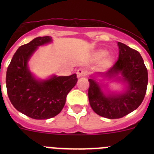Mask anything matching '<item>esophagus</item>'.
<instances>
[{"label": "esophagus", "instance_id": "1", "mask_svg": "<svg viewBox=\"0 0 154 154\" xmlns=\"http://www.w3.org/2000/svg\"><path fill=\"white\" fill-rule=\"evenodd\" d=\"M77 75L78 77H85L86 75V71L85 68H80L77 71Z\"/></svg>", "mask_w": 154, "mask_h": 154}]
</instances>
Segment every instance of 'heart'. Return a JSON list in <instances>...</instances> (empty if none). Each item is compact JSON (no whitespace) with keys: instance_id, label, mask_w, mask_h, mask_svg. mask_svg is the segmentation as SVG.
Segmentation results:
<instances>
[{"instance_id":"heart-1","label":"heart","mask_w":154,"mask_h":154,"mask_svg":"<svg viewBox=\"0 0 154 154\" xmlns=\"http://www.w3.org/2000/svg\"><path fill=\"white\" fill-rule=\"evenodd\" d=\"M106 51H100V52H98V57H104V56L106 55Z\"/></svg>"}]
</instances>
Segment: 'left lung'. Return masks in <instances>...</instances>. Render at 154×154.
<instances>
[{"instance_id":"1","label":"left lung","mask_w":154,"mask_h":154,"mask_svg":"<svg viewBox=\"0 0 154 154\" xmlns=\"http://www.w3.org/2000/svg\"><path fill=\"white\" fill-rule=\"evenodd\" d=\"M119 59L105 73L106 77L121 74L127 89L123 94H103L98 83L88 79V90L90 106L95 113L109 119H120L138 108L144 100L148 81L147 70L137 51L122 42H118Z\"/></svg>"}]
</instances>
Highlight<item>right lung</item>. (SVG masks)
Returning <instances> with one entry per match:
<instances>
[{"label":"right lung","instance_id":"add662e5","mask_svg":"<svg viewBox=\"0 0 154 154\" xmlns=\"http://www.w3.org/2000/svg\"><path fill=\"white\" fill-rule=\"evenodd\" d=\"M49 36L37 37L18 48L7 68V94L18 111L33 119H48L58 115L66 97L76 85V74L67 77L53 76L47 80H37L28 69L27 62L40 45L51 42Z\"/></svg>","mask_w":154,"mask_h":154}]
</instances>
